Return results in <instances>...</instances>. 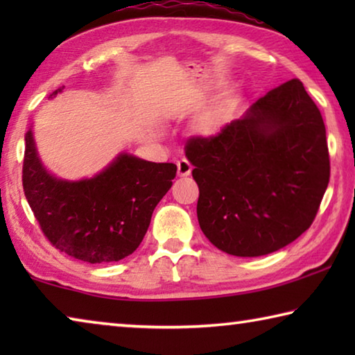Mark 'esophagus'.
<instances>
[{
  "label": "esophagus",
  "instance_id": "esophagus-1",
  "mask_svg": "<svg viewBox=\"0 0 355 355\" xmlns=\"http://www.w3.org/2000/svg\"><path fill=\"white\" fill-rule=\"evenodd\" d=\"M192 171V164L186 158H180L177 161V172L180 177H188Z\"/></svg>",
  "mask_w": 355,
  "mask_h": 355
}]
</instances>
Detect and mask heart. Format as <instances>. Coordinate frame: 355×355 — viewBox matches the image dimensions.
Returning <instances> with one entry per match:
<instances>
[{
    "mask_svg": "<svg viewBox=\"0 0 355 355\" xmlns=\"http://www.w3.org/2000/svg\"><path fill=\"white\" fill-rule=\"evenodd\" d=\"M220 119V112L218 107H211V110H207L203 114H200V117L197 119L196 127L202 133H209L213 131L216 127H218Z\"/></svg>",
    "mask_w": 355,
    "mask_h": 355,
    "instance_id": "obj_1",
    "label": "heart"
}]
</instances>
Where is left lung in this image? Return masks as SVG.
I'll list each match as a JSON object with an SVG mask.
<instances>
[{
	"mask_svg": "<svg viewBox=\"0 0 355 355\" xmlns=\"http://www.w3.org/2000/svg\"><path fill=\"white\" fill-rule=\"evenodd\" d=\"M199 186L197 218L216 248L260 257L313 224L330 178L326 127L302 83L269 91L243 119L184 146Z\"/></svg>",
	"mask_w": 355,
	"mask_h": 355,
	"instance_id": "left-lung-1",
	"label": "left lung"
}]
</instances>
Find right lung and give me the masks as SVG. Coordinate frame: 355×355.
Instances as JSON below:
<instances>
[{
    "label": "right lung",
    "mask_w": 355,
    "mask_h": 355,
    "mask_svg": "<svg viewBox=\"0 0 355 355\" xmlns=\"http://www.w3.org/2000/svg\"><path fill=\"white\" fill-rule=\"evenodd\" d=\"M25 142L23 191L53 248L92 264L119 261L139 248L175 164L122 153L94 178L65 182L40 164L31 130Z\"/></svg>",
    "instance_id": "1"
}]
</instances>
